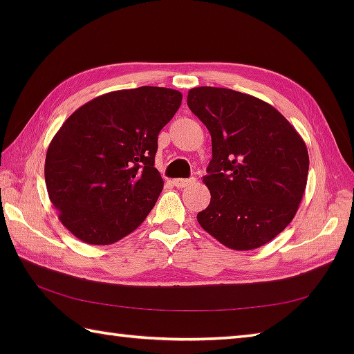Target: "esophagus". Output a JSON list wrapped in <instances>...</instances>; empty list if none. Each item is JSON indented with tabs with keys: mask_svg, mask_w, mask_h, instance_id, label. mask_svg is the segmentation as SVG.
I'll use <instances>...</instances> for the list:
<instances>
[{
	"mask_svg": "<svg viewBox=\"0 0 354 354\" xmlns=\"http://www.w3.org/2000/svg\"><path fill=\"white\" fill-rule=\"evenodd\" d=\"M196 183V179L190 178V179H173V185L178 187V189H187V187L194 185Z\"/></svg>",
	"mask_w": 354,
	"mask_h": 354,
	"instance_id": "1",
	"label": "esophagus"
}]
</instances>
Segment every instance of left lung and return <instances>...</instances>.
Listing matches in <instances>:
<instances>
[{
	"label": "left lung",
	"instance_id": "obj_1",
	"mask_svg": "<svg viewBox=\"0 0 354 354\" xmlns=\"http://www.w3.org/2000/svg\"><path fill=\"white\" fill-rule=\"evenodd\" d=\"M187 104L212 135L204 184L212 201L198 222L230 250L270 242L295 217L307 184L301 135L272 104L228 88L199 86Z\"/></svg>",
	"mask_w": 354,
	"mask_h": 354
}]
</instances>
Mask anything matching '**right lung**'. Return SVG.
I'll return each mask as SVG.
<instances>
[{"instance_id": "1", "label": "right lung", "mask_w": 354, "mask_h": 354, "mask_svg": "<svg viewBox=\"0 0 354 354\" xmlns=\"http://www.w3.org/2000/svg\"><path fill=\"white\" fill-rule=\"evenodd\" d=\"M176 89L140 86L95 97L65 120L45 156L59 221L89 245H111L145 222L164 181L158 133L181 106Z\"/></svg>"}]
</instances>
